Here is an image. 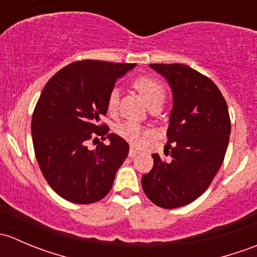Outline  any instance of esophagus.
Here are the masks:
<instances>
[{
    "instance_id": "esophagus-1",
    "label": "esophagus",
    "mask_w": 257,
    "mask_h": 257,
    "mask_svg": "<svg viewBox=\"0 0 257 257\" xmlns=\"http://www.w3.org/2000/svg\"><path fill=\"white\" fill-rule=\"evenodd\" d=\"M138 153H139V150L134 149V148H131V149H129V154H128V155H129V157H131V158H134L137 154H138Z\"/></svg>"
}]
</instances>
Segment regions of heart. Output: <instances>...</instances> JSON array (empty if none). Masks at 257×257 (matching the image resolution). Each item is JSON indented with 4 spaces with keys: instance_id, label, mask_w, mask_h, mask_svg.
Masks as SVG:
<instances>
[{
    "instance_id": "heart-1",
    "label": "heart",
    "mask_w": 257,
    "mask_h": 257,
    "mask_svg": "<svg viewBox=\"0 0 257 257\" xmlns=\"http://www.w3.org/2000/svg\"><path fill=\"white\" fill-rule=\"evenodd\" d=\"M133 85L136 89L141 93L148 105L155 104V103H163L165 98V89L160 82L157 79L152 78V77H139L134 80ZM116 107H118V90L113 88L108 94L107 99V109L109 113L115 112ZM115 132L118 136L125 139L131 144L138 145L144 141L145 136H148V132L144 131L138 123L132 120L123 121V123L118 124L115 128Z\"/></svg>"
}]
</instances>
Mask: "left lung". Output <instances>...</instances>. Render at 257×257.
I'll return each mask as SVG.
<instances>
[{
    "instance_id": "1",
    "label": "left lung",
    "mask_w": 257,
    "mask_h": 257,
    "mask_svg": "<svg viewBox=\"0 0 257 257\" xmlns=\"http://www.w3.org/2000/svg\"><path fill=\"white\" fill-rule=\"evenodd\" d=\"M164 77L173 93L164 162L153 154L154 165L142 178L145 195L155 205H188L209 188L219 172L229 144L226 102L208 77L185 64H149Z\"/></svg>"
}]
</instances>
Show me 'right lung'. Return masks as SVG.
<instances>
[{"label":"right lung","mask_w":257,"mask_h":257,"mask_svg":"<svg viewBox=\"0 0 257 257\" xmlns=\"http://www.w3.org/2000/svg\"><path fill=\"white\" fill-rule=\"evenodd\" d=\"M136 63L79 61L57 72L43 88L32 115V141L43 177L66 200L92 204L109 193L129 145L99 125L116 79ZM93 135H107L110 145L86 147ZM105 139V137H104Z\"/></svg>","instance_id":"obj_1"}]
</instances>
